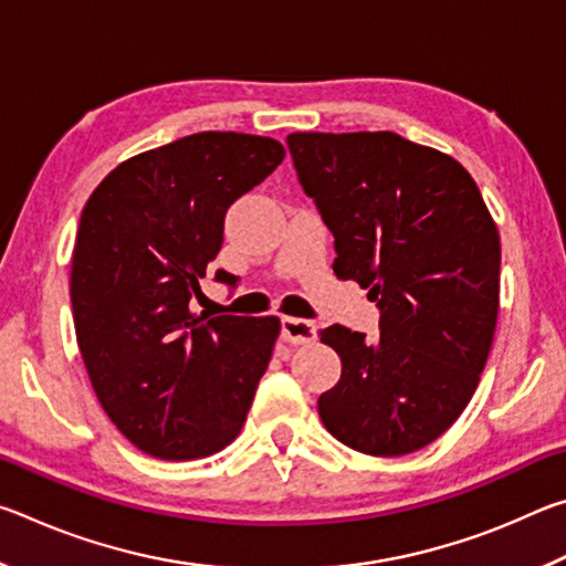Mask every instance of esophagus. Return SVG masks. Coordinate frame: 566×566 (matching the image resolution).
Listing matches in <instances>:
<instances>
[{
  "label": "esophagus",
  "mask_w": 566,
  "mask_h": 566,
  "mask_svg": "<svg viewBox=\"0 0 566 566\" xmlns=\"http://www.w3.org/2000/svg\"><path fill=\"white\" fill-rule=\"evenodd\" d=\"M317 337V324L300 317H282V339L290 344H310Z\"/></svg>",
  "instance_id": "esophagus-1"
}]
</instances>
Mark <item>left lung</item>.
I'll return each mask as SVG.
<instances>
[{
    "instance_id": "1",
    "label": "left lung",
    "mask_w": 566,
    "mask_h": 566,
    "mask_svg": "<svg viewBox=\"0 0 566 566\" xmlns=\"http://www.w3.org/2000/svg\"><path fill=\"white\" fill-rule=\"evenodd\" d=\"M296 177L334 237L332 270L379 306V337L322 329L342 377L319 397L332 437L399 457L462 415L500 312V232L457 159L395 132H294Z\"/></svg>"
}]
</instances>
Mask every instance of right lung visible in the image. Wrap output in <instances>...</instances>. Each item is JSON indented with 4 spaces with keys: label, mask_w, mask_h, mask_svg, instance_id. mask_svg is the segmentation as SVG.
Here are the masks:
<instances>
[{
    "label": "right lung",
    "mask_w": 566,
    "mask_h": 566,
    "mask_svg": "<svg viewBox=\"0 0 566 566\" xmlns=\"http://www.w3.org/2000/svg\"><path fill=\"white\" fill-rule=\"evenodd\" d=\"M270 137L199 132L109 171L72 254L76 344L99 405L134 447L199 459L242 432L276 317L191 312L239 197L282 165ZM217 282L237 276L217 270Z\"/></svg>",
    "instance_id": "right-lung-1"
}]
</instances>
